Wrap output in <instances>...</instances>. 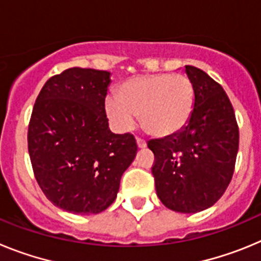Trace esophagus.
Wrapping results in <instances>:
<instances>
[{"label": "esophagus", "instance_id": "obj_1", "mask_svg": "<svg viewBox=\"0 0 261 261\" xmlns=\"http://www.w3.org/2000/svg\"><path fill=\"white\" fill-rule=\"evenodd\" d=\"M136 141H137V146L140 147V149H145V147H146V141L142 140V138H137Z\"/></svg>", "mask_w": 261, "mask_h": 261}]
</instances>
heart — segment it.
<instances>
[{
	"label": "heart",
	"mask_w": 261,
	"mask_h": 261,
	"mask_svg": "<svg viewBox=\"0 0 261 261\" xmlns=\"http://www.w3.org/2000/svg\"><path fill=\"white\" fill-rule=\"evenodd\" d=\"M195 106V89L183 74H149L120 85L117 96L106 99V114L119 130H128L137 115L147 132L167 137L188 124Z\"/></svg>",
	"instance_id": "b5f03b06"
}]
</instances>
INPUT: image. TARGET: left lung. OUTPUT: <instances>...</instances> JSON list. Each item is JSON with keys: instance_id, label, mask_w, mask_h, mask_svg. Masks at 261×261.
<instances>
[{"instance_id": "left-lung-1", "label": "left lung", "mask_w": 261, "mask_h": 261, "mask_svg": "<svg viewBox=\"0 0 261 261\" xmlns=\"http://www.w3.org/2000/svg\"><path fill=\"white\" fill-rule=\"evenodd\" d=\"M195 89L190 121L180 132L150 140L155 191L165 206L197 213L220 200L231 181L239 147V128L229 96L218 82L186 65Z\"/></svg>"}]
</instances>
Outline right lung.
<instances>
[{"instance_id": "1", "label": "right lung", "mask_w": 261, "mask_h": 261, "mask_svg": "<svg viewBox=\"0 0 261 261\" xmlns=\"http://www.w3.org/2000/svg\"><path fill=\"white\" fill-rule=\"evenodd\" d=\"M110 75L66 69L45 82L32 110L27 142L35 179L53 205L71 213L106 211L137 153L133 135L108 128Z\"/></svg>"}]
</instances>
